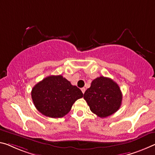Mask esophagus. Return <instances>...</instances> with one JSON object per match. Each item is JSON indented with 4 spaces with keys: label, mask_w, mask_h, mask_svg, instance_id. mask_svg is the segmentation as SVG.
I'll list each match as a JSON object with an SVG mask.
<instances>
[{
    "label": "esophagus",
    "mask_w": 155,
    "mask_h": 155,
    "mask_svg": "<svg viewBox=\"0 0 155 155\" xmlns=\"http://www.w3.org/2000/svg\"><path fill=\"white\" fill-rule=\"evenodd\" d=\"M81 91H82V92L83 93V94H84V93H85V87H82V88H81Z\"/></svg>",
    "instance_id": "esophagus-1"
}]
</instances>
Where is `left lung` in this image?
<instances>
[{
    "label": "left lung",
    "mask_w": 155,
    "mask_h": 155,
    "mask_svg": "<svg viewBox=\"0 0 155 155\" xmlns=\"http://www.w3.org/2000/svg\"><path fill=\"white\" fill-rule=\"evenodd\" d=\"M83 98L91 111L98 117L105 118L120 108L122 93L117 83L111 78L100 77L92 81Z\"/></svg>",
    "instance_id": "obj_1"
}]
</instances>
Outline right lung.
Wrapping results in <instances>:
<instances>
[{
	"label": "right lung",
	"instance_id": "obj_1",
	"mask_svg": "<svg viewBox=\"0 0 155 155\" xmlns=\"http://www.w3.org/2000/svg\"><path fill=\"white\" fill-rule=\"evenodd\" d=\"M31 94L36 108L51 118L64 117L76 101L83 97L79 88L61 75L45 78L34 85Z\"/></svg>",
	"mask_w": 155,
	"mask_h": 155
}]
</instances>
